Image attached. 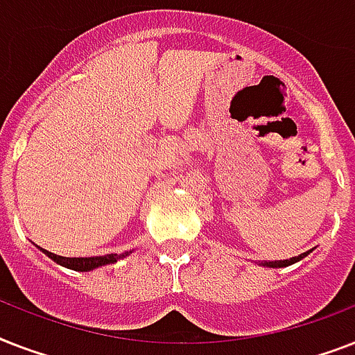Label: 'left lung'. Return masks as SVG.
Wrapping results in <instances>:
<instances>
[{"label":"left lung","instance_id":"8db88e82","mask_svg":"<svg viewBox=\"0 0 355 355\" xmlns=\"http://www.w3.org/2000/svg\"><path fill=\"white\" fill-rule=\"evenodd\" d=\"M311 252V250H308V252H302L298 254V256H293V258L289 259H275V261H261L259 265H263V267H270V269H280V267H287V265H293L297 263V261H300L302 258H306L308 254Z\"/></svg>","mask_w":355,"mask_h":355}]
</instances>
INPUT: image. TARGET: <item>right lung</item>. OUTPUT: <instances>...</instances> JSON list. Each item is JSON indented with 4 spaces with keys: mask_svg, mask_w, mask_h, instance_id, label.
I'll use <instances>...</instances> for the list:
<instances>
[{
    "mask_svg": "<svg viewBox=\"0 0 355 355\" xmlns=\"http://www.w3.org/2000/svg\"><path fill=\"white\" fill-rule=\"evenodd\" d=\"M42 252L46 254L47 258H51L53 261H57L58 265L62 267H68L71 270H80V272H88V270H94L97 267H103V265L116 263L119 259L127 258L128 254H132V250H125V252L119 254H105V256H92V258H64V256H58V254H53L46 248L38 247Z\"/></svg>",
    "mask_w": 355,
    "mask_h": 355,
    "instance_id": "obj_1",
    "label": "right lung"
}]
</instances>
